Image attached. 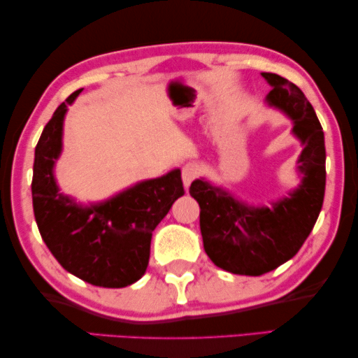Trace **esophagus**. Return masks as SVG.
Wrapping results in <instances>:
<instances>
[{
  "label": "esophagus",
  "instance_id": "34e87169",
  "mask_svg": "<svg viewBox=\"0 0 358 358\" xmlns=\"http://www.w3.org/2000/svg\"><path fill=\"white\" fill-rule=\"evenodd\" d=\"M198 174H200V169H198L195 163H187L182 168V182L185 189H189L193 180L198 178Z\"/></svg>",
  "mask_w": 358,
  "mask_h": 358
}]
</instances>
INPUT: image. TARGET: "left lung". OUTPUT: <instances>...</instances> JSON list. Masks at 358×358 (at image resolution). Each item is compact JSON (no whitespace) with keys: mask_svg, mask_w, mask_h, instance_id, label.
Segmentation results:
<instances>
[{"mask_svg":"<svg viewBox=\"0 0 358 358\" xmlns=\"http://www.w3.org/2000/svg\"><path fill=\"white\" fill-rule=\"evenodd\" d=\"M273 87L266 101L294 120V133L303 152L298 189L273 203L252 208L227 192L196 179L190 195L200 204L203 245L215 266L233 274L262 276L294 257L317 220L325 195V141L313 104L304 93L280 76L262 73Z\"/></svg>","mask_w":358,"mask_h":358,"instance_id":"left-lung-1","label":"left lung"}]
</instances>
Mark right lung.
I'll return each instance as SVG.
<instances>
[{"label": "right lung", "instance_id": "add662e5", "mask_svg": "<svg viewBox=\"0 0 358 358\" xmlns=\"http://www.w3.org/2000/svg\"><path fill=\"white\" fill-rule=\"evenodd\" d=\"M76 90L47 122L34 150L33 210L41 236L58 263L85 282L108 289L131 285L149 265L152 231L184 195L180 169L139 182L89 208L58 192L55 160L62 152L66 106Z\"/></svg>", "mask_w": 358, "mask_h": 358}]
</instances>
